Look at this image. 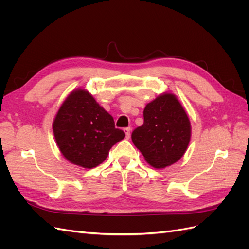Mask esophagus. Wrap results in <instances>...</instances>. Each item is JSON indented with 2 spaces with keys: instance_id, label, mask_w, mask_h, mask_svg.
Here are the masks:
<instances>
[{
  "instance_id": "esophagus-1",
  "label": "esophagus",
  "mask_w": 249,
  "mask_h": 249,
  "mask_svg": "<svg viewBox=\"0 0 249 249\" xmlns=\"http://www.w3.org/2000/svg\"><path fill=\"white\" fill-rule=\"evenodd\" d=\"M124 133H125V137H126V138H130V135H131V127H124Z\"/></svg>"
}]
</instances>
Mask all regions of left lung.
<instances>
[{"label":"left lung","instance_id":"left-lung-1","mask_svg":"<svg viewBox=\"0 0 249 249\" xmlns=\"http://www.w3.org/2000/svg\"><path fill=\"white\" fill-rule=\"evenodd\" d=\"M144 122L132 133V141L148 164L164 168L185 154L191 136V125L176 95L165 93L146 105Z\"/></svg>","mask_w":249,"mask_h":249}]
</instances>
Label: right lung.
<instances>
[{
    "label": "right lung",
    "instance_id": "obj_1",
    "mask_svg": "<svg viewBox=\"0 0 249 249\" xmlns=\"http://www.w3.org/2000/svg\"><path fill=\"white\" fill-rule=\"evenodd\" d=\"M60 152L70 162L93 168L106 160L110 148L125 134L93 96L83 89L71 92L53 124Z\"/></svg>",
    "mask_w": 249,
    "mask_h": 249
}]
</instances>
